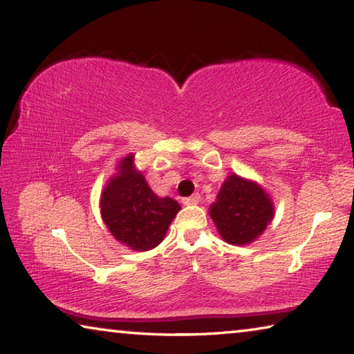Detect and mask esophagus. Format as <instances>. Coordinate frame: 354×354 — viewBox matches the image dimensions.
Returning a JSON list of instances; mask_svg holds the SVG:
<instances>
[{"instance_id":"obj_1","label":"esophagus","mask_w":354,"mask_h":354,"mask_svg":"<svg viewBox=\"0 0 354 354\" xmlns=\"http://www.w3.org/2000/svg\"><path fill=\"white\" fill-rule=\"evenodd\" d=\"M200 200H201L200 194H194L192 196H187V198H184L183 203H184V205H196V203H200Z\"/></svg>"}]
</instances>
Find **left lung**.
<instances>
[{"label": "left lung", "instance_id": "left-lung-1", "mask_svg": "<svg viewBox=\"0 0 354 354\" xmlns=\"http://www.w3.org/2000/svg\"><path fill=\"white\" fill-rule=\"evenodd\" d=\"M211 217L227 243L247 245L273 218V203L256 183L231 175L211 206Z\"/></svg>", "mask_w": 354, "mask_h": 354}]
</instances>
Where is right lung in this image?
Instances as JSON below:
<instances>
[{"label":"right lung","instance_id":"1","mask_svg":"<svg viewBox=\"0 0 354 354\" xmlns=\"http://www.w3.org/2000/svg\"><path fill=\"white\" fill-rule=\"evenodd\" d=\"M133 164V156H128L118 165V176L112 178L101 196V215L118 242L147 251L162 242L181 206L169 196L154 195Z\"/></svg>","mask_w":354,"mask_h":354}]
</instances>
